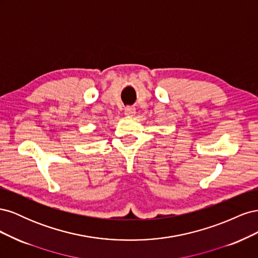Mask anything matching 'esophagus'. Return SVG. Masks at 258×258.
<instances>
[{
  "label": "esophagus",
  "instance_id": "1",
  "mask_svg": "<svg viewBox=\"0 0 258 258\" xmlns=\"http://www.w3.org/2000/svg\"><path fill=\"white\" fill-rule=\"evenodd\" d=\"M124 114L127 116H135L136 114V108L134 106H127L124 108Z\"/></svg>",
  "mask_w": 258,
  "mask_h": 258
}]
</instances>
